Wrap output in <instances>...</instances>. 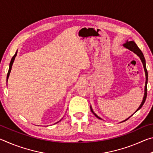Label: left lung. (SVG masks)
<instances>
[{"mask_svg":"<svg viewBox=\"0 0 153 153\" xmlns=\"http://www.w3.org/2000/svg\"><path fill=\"white\" fill-rule=\"evenodd\" d=\"M123 46L125 48L129 49V51L134 52V53L136 54V55L139 56L140 59L141 61H142V65H143L144 69V71H145V76H146V82H145L144 97H143V99H142V102H141L140 105V107L138 108V109H137V110L136 111H136H138L139 109H140L141 107H142V106H143L144 103V102H145V100H146V96H147V83H148V71H147L146 67V61H145V59H144V55H143V53H142V51H140V48L138 47V46L136 45V44L135 43V42H134V40H132V41H128V40H127L126 43L123 44ZM90 110H91L92 113L93 114H94V115L96 116V117H97L98 118V119H100V120H102L101 118H100V117H98V116L97 115V114H96V113L94 112V111H93L92 108L91 106H90ZM136 112H135V113H136ZM132 115H131V116H132ZM131 116H130V117H131ZM129 117H128V119H126V120L121 121V122H123V121H126V120H128Z\"/></svg>","mask_w":153,"mask_h":153,"instance_id":"left-lung-1","label":"left lung"}]
</instances>
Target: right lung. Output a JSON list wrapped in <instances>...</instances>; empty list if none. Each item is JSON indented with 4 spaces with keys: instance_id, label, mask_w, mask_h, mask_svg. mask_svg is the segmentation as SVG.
Segmentation results:
<instances>
[{
    "instance_id": "1",
    "label": "right lung",
    "mask_w": 153,
    "mask_h": 153,
    "mask_svg": "<svg viewBox=\"0 0 153 153\" xmlns=\"http://www.w3.org/2000/svg\"><path fill=\"white\" fill-rule=\"evenodd\" d=\"M17 51H16V53H15V54L14 55V56H13L12 59H11V62H10V64H9V71H8V74H7V81H8V78L9 77V75H10V73H11V68H12V65H13V62L15 61V57H16L17 56ZM61 121V120H60ZM59 121H58V122H59ZM56 122V123H58Z\"/></svg>"
}]
</instances>
